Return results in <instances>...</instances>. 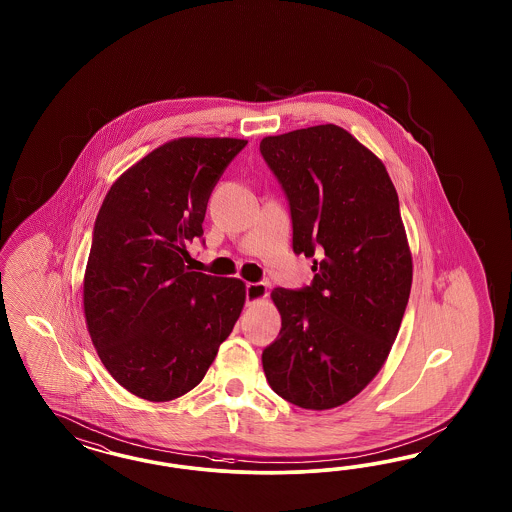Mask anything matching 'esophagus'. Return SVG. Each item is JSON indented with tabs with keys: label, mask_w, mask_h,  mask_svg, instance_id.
Here are the masks:
<instances>
[{
	"label": "esophagus",
	"mask_w": 512,
	"mask_h": 512,
	"mask_svg": "<svg viewBox=\"0 0 512 512\" xmlns=\"http://www.w3.org/2000/svg\"><path fill=\"white\" fill-rule=\"evenodd\" d=\"M268 296V287L266 283H248L246 285V298H248V304H257V302H263Z\"/></svg>",
	"instance_id": "obj_1"
}]
</instances>
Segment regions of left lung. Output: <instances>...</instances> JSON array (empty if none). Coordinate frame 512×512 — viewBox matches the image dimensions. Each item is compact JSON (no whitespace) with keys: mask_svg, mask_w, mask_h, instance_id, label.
Instances as JSON below:
<instances>
[{"mask_svg":"<svg viewBox=\"0 0 512 512\" xmlns=\"http://www.w3.org/2000/svg\"><path fill=\"white\" fill-rule=\"evenodd\" d=\"M291 204L293 249L317 255L311 287L274 289L279 338L264 375L283 400L325 411L383 368L411 293L413 257L383 161L340 125L261 140Z\"/></svg>","mask_w":512,"mask_h":512,"instance_id":"8db88e82","label":"left lung"}]
</instances>
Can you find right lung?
Masks as SVG:
<instances>
[{"mask_svg":"<svg viewBox=\"0 0 512 512\" xmlns=\"http://www.w3.org/2000/svg\"><path fill=\"white\" fill-rule=\"evenodd\" d=\"M248 140L180 137L110 186L93 227L82 300L107 372L148 402L197 387L246 304V283L191 272L210 193Z\"/></svg>","mask_w":512,"mask_h":512,"instance_id":"obj_1","label":"right lung"}]
</instances>
